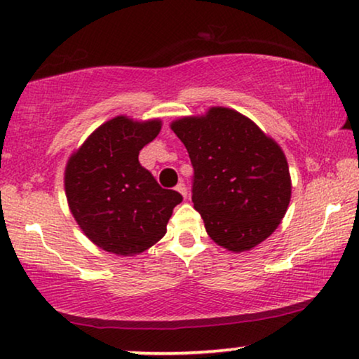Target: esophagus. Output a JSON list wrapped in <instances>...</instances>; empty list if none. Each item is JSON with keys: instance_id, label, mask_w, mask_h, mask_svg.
<instances>
[{"instance_id": "34e87169", "label": "esophagus", "mask_w": 359, "mask_h": 359, "mask_svg": "<svg viewBox=\"0 0 359 359\" xmlns=\"http://www.w3.org/2000/svg\"><path fill=\"white\" fill-rule=\"evenodd\" d=\"M175 190L177 192H179L180 195H182V197H187V187H185V184H177V187H175Z\"/></svg>"}]
</instances>
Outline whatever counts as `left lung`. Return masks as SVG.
I'll list each match as a JSON object with an SVG mask.
<instances>
[{"label":"left lung","mask_w":359,"mask_h":359,"mask_svg":"<svg viewBox=\"0 0 359 359\" xmlns=\"http://www.w3.org/2000/svg\"><path fill=\"white\" fill-rule=\"evenodd\" d=\"M170 130L192 161V202L208 236L231 252L251 251L267 240L292 195L283 147L252 119L226 107L177 118Z\"/></svg>","instance_id":"1"}]
</instances>
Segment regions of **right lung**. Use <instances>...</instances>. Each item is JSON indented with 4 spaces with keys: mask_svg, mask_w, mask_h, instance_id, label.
Masks as SVG:
<instances>
[{
    "mask_svg": "<svg viewBox=\"0 0 359 359\" xmlns=\"http://www.w3.org/2000/svg\"><path fill=\"white\" fill-rule=\"evenodd\" d=\"M161 128L159 118L142 121L119 114L100 124L67 161L64 187L70 213L100 250L137 256L167 233L182 195L162 189L137 161Z\"/></svg>",
    "mask_w": 359,
    "mask_h": 359,
    "instance_id": "add662e5",
    "label": "right lung"
}]
</instances>
